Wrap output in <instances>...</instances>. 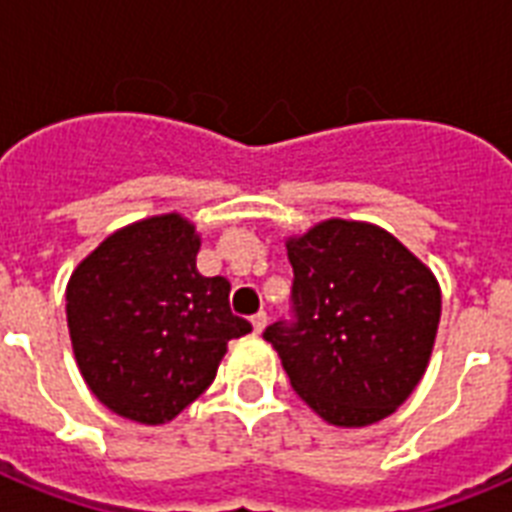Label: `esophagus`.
<instances>
[{"instance_id": "1", "label": "esophagus", "mask_w": 512, "mask_h": 512, "mask_svg": "<svg viewBox=\"0 0 512 512\" xmlns=\"http://www.w3.org/2000/svg\"><path fill=\"white\" fill-rule=\"evenodd\" d=\"M252 327H255V332H257V335H260V332H263V329L268 327V313H265V311L255 313V316H252Z\"/></svg>"}]
</instances>
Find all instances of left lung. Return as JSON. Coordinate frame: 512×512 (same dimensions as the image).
<instances>
[{
    "mask_svg": "<svg viewBox=\"0 0 512 512\" xmlns=\"http://www.w3.org/2000/svg\"><path fill=\"white\" fill-rule=\"evenodd\" d=\"M295 324L263 337L289 382L321 420L366 428L412 396L441 321V287L428 265L380 225L321 220L289 236Z\"/></svg>",
    "mask_w": 512,
    "mask_h": 512,
    "instance_id": "1",
    "label": "left lung"
}]
</instances>
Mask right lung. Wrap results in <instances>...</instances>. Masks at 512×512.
<instances>
[{"instance_id": "right-lung-1", "label": "right lung", "mask_w": 512, "mask_h": 512, "mask_svg": "<svg viewBox=\"0 0 512 512\" xmlns=\"http://www.w3.org/2000/svg\"><path fill=\"white\" fill-rule=\"evenodd\" d=\"M201 236L180 212L108 233L66 287L71 348L87 388L124 420L164 425L212 385L233 337L223 276L196 271Z\"/></svg>"}]
</instances>
